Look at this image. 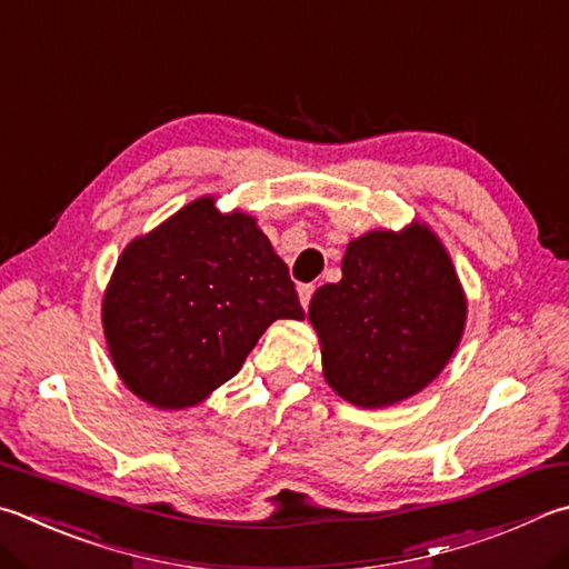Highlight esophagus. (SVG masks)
Segmentation results:
<instances>
[{"label": "esophagus", "instance_id": "1", "mask_svg": "<svg viewBox=\"0 0 569 569\" xmlns=\"http://www.w3.org/2000/svg\"><path fill=\"white\" fill-rule=\"evenodd\" d=\"M313 291H316V286H313V283H306V286L298 288V301H301V306H303V308H308V303H311V296H313Z\"/></svg>", "mask_w": 569, "mask_h": 569}]
</instances>
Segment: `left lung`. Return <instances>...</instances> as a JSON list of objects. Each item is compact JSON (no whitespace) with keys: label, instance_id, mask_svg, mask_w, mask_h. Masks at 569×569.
Wrapping results in <instances>:
<instances>
[{"label":"left lung","instance_id":"1","mask_svg":"<svg viewBox=\"0 0 569 569\" xmlns=\"http://www.w3.org/2000/svg\"><path fill=\"white\" fill-rule=\"evenodd\" d=\"M343 278L308 306L323 378L358 408H388L436 380L460 346L468 298L438 233L412 221L346 246Z\"/></svg>","mask_w":569,"mask_h":569}]
</instances>
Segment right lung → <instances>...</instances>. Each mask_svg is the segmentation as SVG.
Returning a JSON list of instances; mask_svg holds the SVG:
<instances>
[{
	"label": "right lung",
	"mask_w": 569,
	"mask_h": 569,
	"mask_svg": "<svg viewBox=\"0 0 569 569\" xmlns=\"http://www.w3.org/2000/svg\"><path fill=\"white\" fill-rule=\"evenodd\" d=\"M281 318H303L288 266L253 216L221 213L213 196L137 236L101 298L121 383L161 410L199 406Z\"/></svg>",
	"instance_id": "obj_1"
}]
</instances>
